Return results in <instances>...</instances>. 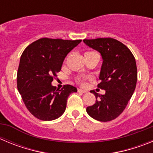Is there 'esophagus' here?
I'll use <instances>...</instances> for the list:
<instances>
[{
	"label": "esophagus",
	"instance_id": "1",
	"mask_svg": "<svg viewBox=\"0 0 153 153\" xmlns=\"http://www.w3.org/2000/svg\"><path fill=\"white\" fill-rule=\"evenodd\" d=\"M78 92H79V93H87V90H82V89H78Z\"/></svg>",
	"mask_w": 153,
	"mask_h": 153
}]
</instances>
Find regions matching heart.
<instances>
[{
	"label": "heart",
	"mask_w": 153,
	"mask_h": 153,
	"mask_svg": "<svg viewBox=\"0 0 153 153\" xmlns=\"http://www.w3.org/2000/svg\"><path fill=\"white\" fill-rule=\"evenodd\" d=\"M94 53V52H86L85 53V55L90 54V53ZM79 82H80V83H84V79H79Z\"/></svg>",
	"instance_id": "1"
}]
</instances>
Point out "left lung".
<instances>
[{"label":"left lung","instance_id":"obj_1","mask_svg":"<svg viewBox=\"0 0 153 153\" xmlns=\"http://www.w3.org/2000/svg\"><path fill=\"white\" fill-rule=\"evenodd\" d=\"M83 42L100 53L101 82L97 86L106 90L104 95L90 91L97 100L86 108V112L98 121H111L123 112L134 93L137 81L136 60L126 46L113 38L85 39Z\"/></svg>","mask_w":153,"mask_h":153}]
</instances>
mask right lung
Segmentation results:
<instances>
[{"mask_svg":"<svg viewBox=\"0 0 153 153\" xmlns=\"http://www.w3.org/2000/svg\"><path fill=\"white\" fill-rule=\"evenodd\" d=\"M82 41L40 38L24 50L17 74V89L27 109L36 118L51 121L61 117L75 86L56 90L51 83L61 70L65 57Z\"/></svg>","mask_w":153,"mask_h":153,"instance_id":"right-lung-1","label":"right lung"}]
</instances>
